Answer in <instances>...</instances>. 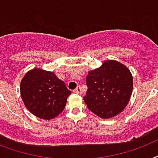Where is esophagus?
I'll return each mask as SVG.
<instances>
[{
    "instance_id": "esophagus-1",
    "label": "esophagus",
    "mask_w": 158,
    "mask_h": 158,
    "mask_svg": "<svg viewBox=\"0 0 158 158\" xmlns=\"http://www.w3.org/2000/svg\"><path fill=\"white\" fill-rule=\"evenodd\" d=\"M74 93H76V94H82V89L80 86H78L76 89L74 90Z\"/></svg>"
}]
</instances>
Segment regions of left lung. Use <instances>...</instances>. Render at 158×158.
<instances>
[{
	"mask_svg": "<svg viewBox=\"0 0 158 158\" xmlns=\"http://www.w3.org/2000/svg\"><path fill=\"white\" fill-rule=\"evenodd\" d=\"M84 100L92 112L107 119L118 115L129 102L133 90V78L124 64L106 60L101 67L89 72Z\"/></svg>",
	"mask_w": 158,
	"mask_h": 158,
	"instance_id": "obj_1",
	"label": "left lung"
}]
</instances>
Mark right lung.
Returning <instances> with one entry per match:
<instances>
[{
	"instance_id": "1",
	"label": "right lung",
	"mask_w": 158,
	"mask_h": 158,
	"mask_svg": "<svg viewBox=\"0 0 158 158\" xmlns=\"http://www.w3.org/2000/svg\"><path fill=\"white\" fill-rule=\"evenodd\" d=\"M20 93L27 109L44 120H51L59 115L71 94L65 84L54 73L39 69H33L24 75Z\"/></svg>"
}]
</instances>
